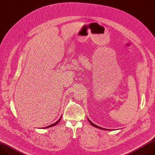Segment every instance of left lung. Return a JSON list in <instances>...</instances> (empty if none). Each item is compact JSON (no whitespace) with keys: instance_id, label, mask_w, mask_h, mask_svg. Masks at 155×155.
<instances>
[{"instance_id":"1","label":"left lung","mask_w":155,"mask_h":155,"mask_svg":"<svg viewBox=\"0 0 155 155\" xmlns=\"http://www.w3.org/2000/svg\"><path fill=\"white\" fill-rule=\"evenodd\" d=\"M88 119V121L90 122V123L93 126V127H96V128H98V129H102V130H109V129H104V128H102V127H99V126H97V125H95L94 124H93V122H91L90 120H89V119Z\"/></svg>"}]
</instances>
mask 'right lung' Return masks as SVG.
<instances>
[{
  "instance_id": "right-lung-1",
  "label": "right lung",
  "mask_w": 155,
  "mask_h": 155,
  "mask_svg": "<svg viewBox=\"0 0 155 155\" xmlns=\"http://www.w3.org/2000/svg\"><path fill=\"white\" fill-rule=\"evenodd\" d=\"M61 117L56 122H55L54 124H51V125H49V126H47V127H45V129H46V128H49V127H53V126H54V125H55L56 124H58L59 122V121L61 120Z\"/></svg>"
}]
</instances>
